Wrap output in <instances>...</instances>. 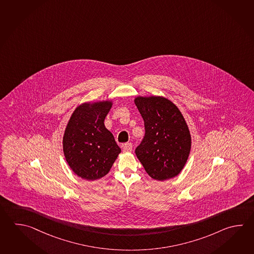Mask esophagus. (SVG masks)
Returning a JSON list of instances; mask_svg holds the SVG:
<instances>
[{
  "label": "esophagus",
  "mask_w": 254,
  "mask_h": 254,
  "mask_svg": "<svg viewBox=\"0 0 254 254\" xmlns=\"http://www.w3.org/2000/svg\"><path fill=\"white\" fill-rule=\"evenodd\" d=\"M133 149V145L131 143H126L124 145H123V151H124L125 153H129Z\"/></svg>",
  "instance_id": "obj_1"
}]
</instances>
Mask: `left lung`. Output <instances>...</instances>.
I'll return each instance as SVG.
<instances>
[{
    "label": "left lung",
    "instance_id": "8db88e82",
    "mask_svg": "<svg viewBox=\"0 0 254 254\" xmlns=\"http://www.w3.org/2000/svg\"><path fill=\"white\" fill-rule=\"evenodd\" d=\"M145 122V136L135 155L153 179L165 181L180 174L191 150V135L180 110L164 97H136Z\"/></svg>",
    "mask_w": 254,
    "mask_h": 254
}]
</instances>
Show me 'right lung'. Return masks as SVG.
Wrapping results in <instances>:
<instances>
[{
	"label": "right lung",
	"mask_w": 254,
	"mask_h": 254,
	"mask_svg": "<svg viewBox=\"0 0 254 254\" xmlns=\"http://www.w3.org/2000/svg\"><path fill=\"white\" fill-rule=\"evenodd\" d=\"M111 100L81 104L74 110L63 135V152L69 167L88 181L106 176L121 149L104 120Z\"/></svg>",
	"instance_id": "add662e5"
}]
</instances>
